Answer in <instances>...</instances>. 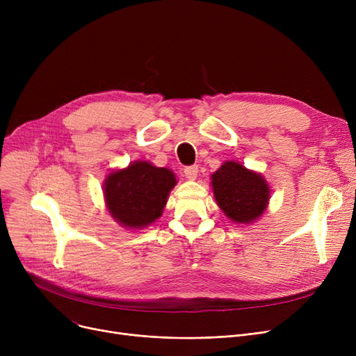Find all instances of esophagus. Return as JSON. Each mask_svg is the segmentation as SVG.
I'll return each mask as SVG.
<instances>
[{
    "label": "esophagus",
    "mask_w": 356,
    "mask_h": 356,
    "mask_svg": "<svg viewBox=\"0 0 356 356\" xmlns=\"http://www.w3.org/2000/svg\"><path fill=\"white\" fill-rule=\"evenodd\" d=\"M197 172H199L197 165H189V167L184 168V176H186V179L195 180L197 177Z\"/></svg>",
    "instance_id": "obj_1"
}]
</instances>
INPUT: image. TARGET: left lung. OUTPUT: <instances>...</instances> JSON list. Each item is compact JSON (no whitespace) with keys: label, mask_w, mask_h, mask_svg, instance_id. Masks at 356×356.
I'll return each mask as SVG.
<instances>
[{"label":"left lung","mask_w":356,"mask_h":356,"mask_svg":"<svg viewBox=\"0 0 356 356\" xmlns=\"http://www.w3.org/2000/svg\"><path fill=\"white\" fill-rule=\"evenodd\" d=\"M211 186L218 207L235 223L248 225L268 208L271 191L266 177L235 160L225 161L211 175Z\"/></svg>","instance_id":"left-lung-1"}]
</instances>
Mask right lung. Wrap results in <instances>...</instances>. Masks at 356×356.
Wrapping results in <instances>:
<instances>
[{"mask_svg":"<svg viewBox=\"0 0 356 356\" xmlns=\"http://www.w3.org/2000/svg\"><path fill=\"white\" fill-rule=\"evenodd\" d=\"M176 183L170 168L137 160L108 173L102 186L105 207L122 228L144 229L163 215Z\"/></svg>","mask_w":356,"mask_h":356,"instance_id":"1","label":"right lung"}]
</instances>
